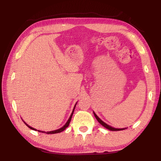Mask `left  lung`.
I'll use <instances>...</instances> for the list:
<instances>
[{"mask_svg":"<svg viewBox=\"0 0 161 161\" xmlns=\"http://www.w3.org/2000/svg\"><path fill=\"white\" fill-rule=\"evenodd\" d=\"M94 116H95V118H96V119H97V121L99 122L100 124H102L103 127H105L106 129H108V130H113V131H116V130H121L126 129V128H125V129H116V128H114V127H112V126H109V125H108V124H106L105 122H103V121H102V120H101V119L99 118V117H98V116L97 115V114H95L94 112Z\"/></svg>","mask_w":161,"mask_h":161,"instance_id":"8db88e82","label":"left lung"}]
</instances>
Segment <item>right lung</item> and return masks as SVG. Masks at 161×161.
Instances as JSON below:
<instances>
[{"label": "right lung", "instance_id": "right-lung-1", "mask_svg": "<svg viewBox=\"0 0 161 161\" xmlns=\"http://www.w3.org/2000/svg\"><path fill=\"white\" fill-rule=\"evenodd\" d=\"M77 103H76V104L75 105V107H74V108H73V111H72V114H71V115H70V116H69V119H68V121H67V123L64 124V126H62V128H60V129H57V130H52V131H47V132H45V131H42V130H37V129H34V128H32V127H31V126H30L29 125L27 124L25 121H24V123H25V125H26V126H28V128H30V129H32V130H37V131H39V132L45 133H47V134H54V133H60V132L63 131V130H64L65 129H66V128H67V127L69 126V123H70V121H71V119H72V115H73V113H74V111H75V107H76V105H77Z\"/></svg>", "mask_w": 161, "mask_h": 161}]
</instances>
